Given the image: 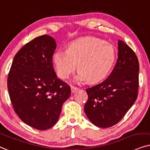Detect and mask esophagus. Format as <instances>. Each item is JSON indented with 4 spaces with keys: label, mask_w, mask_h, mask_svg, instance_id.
Returning a JSON list of instances; mask_svg holds the SVG:
<instances>
[{
    "label": "esophagus",
    "mask_w": 150,
    "mask_h": 150,
    "mask_svg": "<svg viewBox=\"0 0 150 150\" xmlns=\"http://www.w3.org/2000/svg\"><path fill=\"white\" fill-rule=\"evenodd\" d=\"M71 88L72 93H75V91H77L78 90V88L76 86H71Z\"/></svg>",
    "instance_id": "34e87169"
}]
</instances>
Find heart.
I'll list each match as a JSON object with an SVG mask.
<instances>
[{
	"label": "heart",
	"mask_w": 150,
	"mask_h": 150,
	"mask_svg": "<svg viewBox=\"0 0 150 150\" xmlns=\"http://www.w3.org/2000/svg\"><path fill=\"white\" fill-rule=\"evenodd\" d=\"M117 58L115 48L102 40L86 37L71 42L67 51H57L53 61L58 76L67 78L77 67V79L97 83L110 72Z\"/></svg>",
	"instance_id": "b5f03b06"
}]
</instances>
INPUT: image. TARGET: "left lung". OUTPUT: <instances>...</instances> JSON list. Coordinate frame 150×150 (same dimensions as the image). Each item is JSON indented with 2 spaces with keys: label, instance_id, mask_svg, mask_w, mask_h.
I'll list each match as a JSON object with an SVG mask.
<instances>
[{
  "label": "left lung",
  "instance_id": "obj_1",
  "mask_svg": "<svg viewBox=\"0 0 150 150\" xmlns=\"http://www.w3.org/2000/svg\"><path fill=\"white\" fill-rule=\"evenodd\" d=\"M118 59L108 77L88 88L84 111L96 126L110 127L124 117L137 100L139 90V63L127 44L118 40Z\"/></svg>",
  "mask_w": 150,
  "mask_h": 150
}]
</instances>
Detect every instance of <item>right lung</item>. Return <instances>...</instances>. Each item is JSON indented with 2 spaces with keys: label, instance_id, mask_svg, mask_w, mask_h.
Returning a JSON list of instances; mask_svg holds the SVG:
<instances>
[{
  "label": "right lung",
  "instance_id": "add662e5",
  "mask_svg": "<svg viewBox=\"0 0 150 150\" xmlns=\"http://www.w3.org/2000/svg\"><path fill=\"white\" fill-rule=\"evenodd\" d=\"M55 49L51 36L35 38L16 53L8 74V92L16 113L39 130L57 123L62 104L71 95V88L55 73Z\"/></svg>",
  "mask_w": 150,
  "mask_h": 150
}]
</instances>
